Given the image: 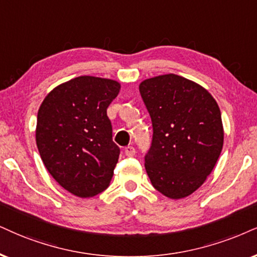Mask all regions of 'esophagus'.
Wrapping results in <instances>:
<instances>
[{"label": "esophagus", "mask_w": 257, "mask_h": 257, "mask_svg": "<svg viewBox=\"0 0 257 257\" xmlns=\"http://www.w3.org/2000/svg\"><path fill=\"white\" fill-rule=\"evenodd\" d=\"M135 154H136V150H135L134 147L128 145V147L125 148V155H126V156L132 157V156H135Z\"/></svg>", "instance_id": "34e87169"}]
</instances>
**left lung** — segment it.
Instances as JSON below:
<instances>
[{
    "mask_svg": "<svg viewBox=\"0 0 257 257\" xmlns=\"http://www.w3.org/2000/svg\"><path fill=\"white\" fill-rule=\"evenodd\" d=\"M153 122L145 169L153 186L170 199L188 196L205 182L221 153V114L201 85L174 74L139 84Z\"/></svg>",
    "mask_w": 257,
    "mask_h": 257,
    "instance_id": "1",
    "label": "left lung"
}]
</instances>
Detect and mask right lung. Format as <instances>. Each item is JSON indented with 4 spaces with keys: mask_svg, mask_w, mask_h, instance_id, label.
I'll use <instances>...</instances> for the list:
<instances>
[{
    "mask_svg": "<svg viewBox=\"0 0 257 257\" xmlns=\"http://www.w3.org/2000/svg\"><path fill=\"white\" fill-rule=\"evenodd\" d=\"M120 84L80 76L56 87L38 110L36 141L46 169L63 188L90 198L109 186L120 149L107 108Z\"/></svg>",
    "mask_w": 257,
    "mask_h": 257,
    "instance_id": "1",
    "label": "right lung"
}]
</instances>
